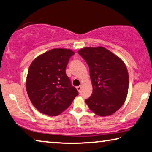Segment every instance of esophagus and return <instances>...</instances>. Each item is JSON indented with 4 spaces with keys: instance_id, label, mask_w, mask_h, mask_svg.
<instances>
[{
    "instance_id": "esophagus-1",
    "label": "esophagus",
    "mask_w": 152,
    "mask_h": 152,
    "mask_svg": "<svg viewBox=\"0 0 152 152\" xmlns=\"http://www.w3.org/2000/svg\"><path fill=\"white\" fill-rule=\"evenodd\" d=\"M81 89H82V87H81V86H78V87H76V89L78 92H80Z\"/></svg>"
}]
</instances>
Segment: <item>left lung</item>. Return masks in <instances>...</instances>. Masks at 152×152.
<instances>
[{
	"label": "left lung",
	"instance_id": "8db88e82",
	"mask_svg": "<svg viewBox=\"0 0 152 152\" xmlns=\"http://www.w3.org/2000/svg\"><path fill=\"white\" fill-rule=\"evenodd\" d=\"M78 53L88 64L93 86L86 104L98 116L111 115L121 107L128 95L129 76L125 63L102 46L85 47Z\"/></svg>",
	"mask_w": 152,
	"mask_h": 152
}]
</instances>
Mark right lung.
<instances>
[{"instance_id": "right-lung-1", "label": "right lung", "mask_w": 152, "mask_h": 152, "mask_svg": "<svg viewBox=\"0 0 152 152\" xmlns=\"http://www.w3.org/2000/svg\"><path fill=\"white\" fill-rule=\"evenodd\" d=\"M72 50L54 48L40 54L31 63L26 76L27 94L33 105L43 114L57 116L78 96L65 68Z\"/></svg>"}]
</instances>
